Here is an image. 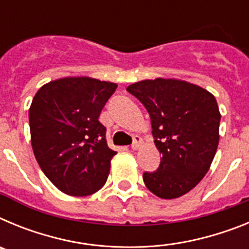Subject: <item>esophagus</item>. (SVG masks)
Returning a JSON list of instances; mask_svg holds the SVG:
<instances>
[{
    "mask_svg": "<svg viewBox=\"0 0 249 249\" xmlns=\"http://www.w3.org/2000/svg\"><path fill=\"white\" fill-rule=\"evenodd\" d=\"M141 137L140 136H135V137H133V143H132V146H131V148L132 149H138V147H140V144H141Z\"/></svg>",
    "mask_w": 249,
    "mask_h": 249,
    "instance_id": "1",
    "label": "esophagus"
}]
</instances>
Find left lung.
I'll return each instance as SVG.
<instances>
[{"label": "left lung", "mask_w": 249, "mask_h": 249, "mask_svg": "<svg viewBox=\"0 0 249 249\" xmlns=\"http://www.w3.org/2000/svg\"><path fill=\"white\" fill-rule=\"evenodd\" d=\"M146 107L152 135L162 153L155 172L143 182L160 198L173 199L190 192L210 169L219 142V113L214 96L193 83L156 78L127 87Z\"/></svg>", "instance_id": "left-lung-1"}]
</instances>
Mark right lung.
<instances>
[{
	"mask_svg": "<svg viewBox=\"0 0 249 249\" xmlns=\"http://www.w3.org/2000/svg\"><path fill=\"white\" fill-rule=\"evenodd\" d=\"M117 85L89 77L46 83L31 103V143L39 167L59 191L82 197L105 186L111 160L101 111Z\"/></svg>",
	"mask_w": 249,
	"mask_h": 249,
	"instance_id": "right-lung-1",
	"label": "right lung"
}]
</instances>
